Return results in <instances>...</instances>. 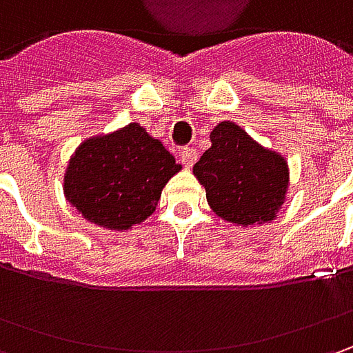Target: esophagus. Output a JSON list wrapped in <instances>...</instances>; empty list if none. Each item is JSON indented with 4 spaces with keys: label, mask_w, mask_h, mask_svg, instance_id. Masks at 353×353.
Wrapping results in <instances>:
<instances>
[{
    "label": "esophagus",
    "mask_w": 353,
    "mask_h": 353,
    "mask_svg": "<svg viewBox=\"0 0 353 353\" xmlns=\"http://www.w3.org/2000/svg\"><path fill=\"white\" fill-rule=\"evenodd\" d=\"M181 163H183L184 169H192V165L196 163L198 153L194 147H184L183 151H181Z\"/></svg>",
    "instance_id": "obj_1"
}]
</instances>
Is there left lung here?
Wrapping results in <instances>:
<instances>
[{
  "label": "left lung",
  "mask_w": 353,
  "mask_h": 353,
  "mask_svg": "<svg viewBox=\"0 0 353 353\" xmlns=\"http://www.w3.org/2000/svg\"><path fill=\"white\" fill-rule=\"evenodd\" d=\"M210 141L192 172L206 188L212 210L241 228L271 222L289 188L285 157L265 149L234 121L218 123Z\"/></svg>",
  "instance_id": "left-lung-1"
}]
</instances>
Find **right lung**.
<instances>
[{
	"label": "right lung",
	"instance_id": "1",
	"mask_svg": "<svg viewBox=\"0 0 353 353\" xmlns=\"http://www.w3.org/2000/svg\"><path fill=\"white\" fill-rule=\"evenodd\" d=\"M181 169L163 143L129 123L78 145L64 172V196L92 224L123 232L155 212Z\"/></svg>",
	"mask_w": 353,
	"mask_h": 353
}]
</instances>
